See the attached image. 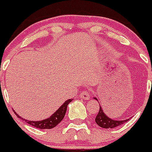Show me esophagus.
Returning <instances> with one entry per match:
<instances>
[{"instance_id": "34e87169", "label": "esophagus", "mask_w": 152, "mask_h": 152, "mask_svg": "<svg viewBox=\"0 0 152 152\" xmlns=\"http://www.w3.org/2000/svg\"><path fill=\"white\" fill-rule=\"evenodd\" d=\"M80 98L83 100H89L91 98V92L88 91H83L80 94Z\"/></svg>"}]
</instances>
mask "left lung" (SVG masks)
Wrapping results in <instances>:
<instances>
[{
    "instance_id": "obj_1",
    "label": "left lung",
    "mask_w": 152,
    "mask_h": 152,
    "mask_svg": "<svg viewBox=\"0 0 152 152\" xmlns=\"http://www.w3.org/2000/svg\"><path fill=\"white\" fill-rule=\"evenodd\" d=\"M94 99L97 100L96 97H94ZM129 119H125V120H115V119H110L104 114L103 109L100 106V110L95 118V122L101 127L105 128V129H112V128L116 127V126H119L123 123H125Z\"/></svg>"
}]
</instances>
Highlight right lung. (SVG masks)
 <instances>
[{"mask_svg": "<svg viewBox=\"0 0 152 152\" xmlns=\"http://www.w3.org/2000/svg\"><path fill=\"white\" fill-rule=\"evenodd\" d=\"M72 101V99L67 100V101H66V102H65V103H64V104L52 115H50V116L49 117V118H48V119L40 121H29L26 120V119H24L25 122L28 123V124H29V125L33 126L34 127L38 128V129H52V128L55 127V126L63 119L64 116H65V112H66V110H67L68 104H69ZM14 112L15 113V111ZM16 115H17L19 119H23V118L19 116L18 114H16Z\"/></svg>", "mask_w": 152, "mask_h": 152, "instance_id": "add662e5", "label": "right lung"}]
</instances>
